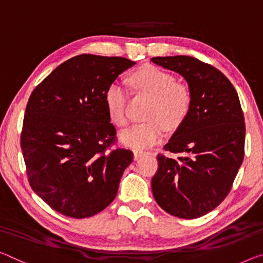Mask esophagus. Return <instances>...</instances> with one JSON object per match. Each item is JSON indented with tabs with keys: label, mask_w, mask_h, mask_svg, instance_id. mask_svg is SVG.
<instances>
[{
	"label": "esophagus",
	"mask_w": 263,
	"mask_h": 263,
	"mask_svg": "<svg viewBox=\"0 0 263 263\" xmlns=\"http://www.w3.org/2000/svg\"><path fill=\"white\" fill-rule=\"evenodd\" d=\"M148 151H145V149H140V148H136L133 151V156H135V159H139V158L144 157L145 154H148Z\"/></svg>",
	"instance_id": "1"
}]
</instances>
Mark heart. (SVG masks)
<instances>
[{
  "mask_svg": "<svg viewBox=\"0 0 263 263\" xmlns=\"http://www.w3.org/2000/svg\"><path fill=\"white\" fill-rule=\"evenodd\" d=\"M135 92L152 98L145 118L147 122L135 124L120 135L123 144L133 148H146L157 144L164 136L165 127L178 130L190 116L193 96L189 86L176 83L173 74L156 65L147 64L136 69L128 77ZM127 92L118 83H111L104 92L107 116L118 127L127 123Z\"/></svg>",
  "mask_w": 263,
  "mask_h": 263,
  "instance_id": "1",
  "label": "heart"
}]
</instances>
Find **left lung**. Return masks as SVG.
<instances>
[{
  "instance_id": "left-lung-1",
  "label": "left lung",
  "mask_w": 263,
  "mask_h": 263,
  "mask_svg": "<svg viewBox=\"0 0 263 263\" xmlns=\"http://www.w3.org/2000/svg\"><path fill=\"white\" fill-rule=\"evenodd\" d=\"M180 73L193 96L190 116L157 156L153 197L168 214L195 219L213 211L232 190L245 156L246 126L236 90L213 65L191 56L153 57Z\"/></svg>"
}]
</instances>
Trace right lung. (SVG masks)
Returning a JSON list of instances; mask_svg holds the SVG:
<instances>
[{
  "instance_id": "1",
  "label": "right lung",
  "mask_w": 263,
  "mask_h": 263,
  "mask_svg": "<svg viewBox=\"0 0 263 263\" xmlns=\"http://www.w3.org/2000/svg\"><path fill=\"white\" fill-rule=\"evenodd\" d=\"M135 64L124 57L83 53L57 66L31 92L21 133L27 177L58 213L89 218L115 200L133 153L112 147L117 131L104 92Z\"/></svg>"
}]
</instances>
